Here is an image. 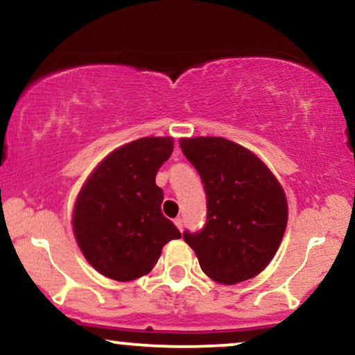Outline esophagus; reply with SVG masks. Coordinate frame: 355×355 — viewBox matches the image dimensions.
Segmentation results:
<instances>
[{
	"label": "esophagus",
	"instance_id": "obj_1",
	"mask_svg": "<svg viewBox=\"0 0 355 355\" xmlns=\"http://www.w3.org/2000/svg\"><path fill=\"white\" fill-rule=\"evenodd\" d=\"M175 226H177L178 227V230H183V219L182 218H177V219H175Z\"/></svg>",
	"mask_w": 355,
	"mask_h": 355
}]
</instances>
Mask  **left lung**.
I'll list each match as a JSON object with an SVG mask.
<instances>
[{"instance_id":"obj_1","label":"left lung","mask_w":355,"mask_h":355,"mask_svg":"<svg viewBox=\"0 0 355 355\" xmlns=\"http://www.w3.org/2000/svg\"><path fill=\"white\" fill-rule=\"evenodd\" d=\"M180 147L206 191L205 227L183 232L201 270L224 285L259 275L284 239V188L254 152L224 137H183Z\"/></svg>"}]
</instances>
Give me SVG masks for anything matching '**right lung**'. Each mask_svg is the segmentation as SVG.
Segmentation results:
<instances>
[{"label": "right lung", "mask_w": 355, "mask_h": 355, "mask_svg": "<svg viewBox=\"0 0 355 355\" xmlns=\"http://www.w3.org/2000/svg\"><path fill=\"white\" fill-rule=\"evenodd\" d=\"M173 152L172 137H142L107 154L89 173L73 206V234L101 275L129 282L149 273L177 226L162 214L157 170Z\"/></svg>", "instance_id": "right-lung-1"}]
</instances>
